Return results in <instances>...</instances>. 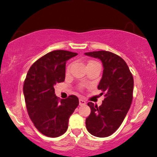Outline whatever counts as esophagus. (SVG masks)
I'll use <instances>...</instances> for the list:
<instances>
[{
    "mask_svg": "<svg viewBox=\"0 0 157 157\" xmlns=\"http://www.w3.org/2000/svg\"><path fill=\"white\" fill-rule=\"evenodd\" d=\"M79 104H80V105H84L86 104V101L85 100L82 99V98H80L79 99Z\"/></svg>",
    "mask_w": 157,
    "mask_h": 157,
    "instance_id": "esophagus-1",
    "label": "esophagus"
}]
</instances>
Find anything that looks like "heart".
Masks as SVG:
<instances>
[{"mask_svg": "<svg viewBox=\"0 0 157 157\" xmlns=\"http://www.w3.org/2000/svg\"><path fill=\"white\" fill-rule=\"evenodd\" d=\"M93 62V61H92V62ZM69 69H70V66H69L68 67H67V70H69Z\"/></svg>", "mask_w": 157, "mask_h": 157, "instance_id": "1", "label": "heart"}]
</instances>
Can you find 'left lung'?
Here are the masks:
<instances>
[{
    "mask_svg": "<svg viewBox=\"0 0 157 157\" xmlns=\"http://www.w3.org/2000/svg\"><path fill=\"white\" fill-rule=\"evenodd\" d=\"M101 60L103 77L98 89L105 95L103 104L98 106L89 102L91 112L86 118L87 130L97 137L113 134L124 121L133 100V78L126 62L117 54L108 51L85 53Z\"/></svg>",
    "mask_w": 157,
    "mask_h": 157,
    "instance_id": "8db88e82",
    "label": "left lung"
}]
</instances>
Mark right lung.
<instances>
[{
	"label": "right lung",
	"mask_w": 157,
	"mask_h": 157,
	"mask_svg": "<svg viewBox=\"0 0 157 157\" xmlns=\"http://www.w3.org/2000/svg\"><path fill=\"white\" fill-rule=\"evenodd\" d=\"M77 55L75 52L55 50L33 63L24 83L27 111L37 130L48 137L55 138L67 130L69 118L79 105L74 95L60 100L54 85L65 79L66 62Z\"/></svg>",
	"instance_id": "1"
}]
</instances>
